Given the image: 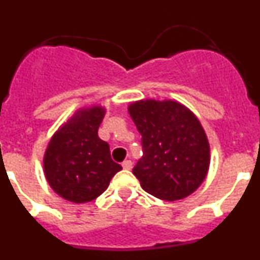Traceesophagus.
Wrapping results in <instances>:
<instances>
[{
	"label": "esophagus",
	"instance_id": "1",
	"mask_svg": "<svg viewBox=\"0 0 260 260\" xmlns=\"http://www.w3.org/2000/svg\"><path fill=\"white\" fill-rule=\"evenodd\" d=\"M122 167L123 169H126V171H130L133 168V161L132 160H125V161L122 162Z\"/></svg>",
	"mask_w": 260,
	"mask_h": 260
}]
</instances>
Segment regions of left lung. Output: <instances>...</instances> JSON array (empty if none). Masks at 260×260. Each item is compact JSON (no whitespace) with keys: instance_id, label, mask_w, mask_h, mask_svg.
Wrapping results in <instances>:
<instances>
[{"instance_id":"8db88e82","label":"left lung","mask_w":260,"mask_h":260,"mask_svg":"<svg viewBox=\"0 0 260 260\" xmlns=\"http://www.w3.org/2000/svg\"><path fill=\"white\" fill-rule=\"evenodd\" d=\"M128 112L142 134L143 156L133 173L144 191L164 201L194 192L210 165V144L198 118L176 102L142 100Z\"/></svg>"}]
</instances>
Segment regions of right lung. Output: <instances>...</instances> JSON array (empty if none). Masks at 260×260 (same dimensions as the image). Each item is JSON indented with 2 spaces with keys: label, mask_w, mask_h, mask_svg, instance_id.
Returning <instances> with one entry per match:
<instances>
[{
  "label": "right lung",
  "mask_w": 260,
  "mask_h": 260,
  "mask_svg": "<svg viewBox=\"0 0 260 260\" xmlns=\"http://www.w3.org/2000/svg\"><path fill=\"white\" fill-rule=\"evenodd\" d=\"M104 109L80 110L49 142L44 156L45 177L62 198L74 203L102 195L112 177L122 169L110 157L109 144L98 135Z\"/></svg>",
  "instance_id": "1"
}]
</instances>
